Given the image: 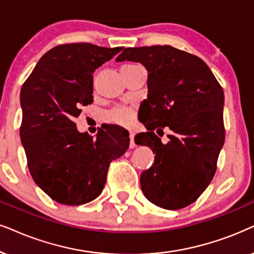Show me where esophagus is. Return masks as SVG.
<instances>
[{
    "label": "esophagus",
    "mask_w": 254,
    "mask_h": 254,
    "mask_svg": "<svg viewBox=\"0 0 254 254\" xmlns=\"http://www.w3.org/2000/svg\"><path fill=\"white\" fill-rule=\"evenodd\" d=\"M129 139H130L129 148H134L135 147V142H134V133H133V131H130V133H129Z\"/></svg>",
    "instance_id": "34e87169"
}]
</instances>
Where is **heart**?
Returning a JSON list of instances; mask_svg holds the SVG:
<instances>
[{"label":"heart","mask_w":254,"mask_h":254,"mask_svg":"<svg viewBox=\"0 0 254 254\" xmlns=\"http://www.w3.org/2000/svg\"><path fill=\"white\" fill-rule=\"evenodd\" d=\"M107 120L119 125H128L133 119V114L127 108H115L106 115Z\"/></svg>","instance_id":"b5f03b06"}]
</instances>
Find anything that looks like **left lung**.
<instances>
[{
  "mask_svg": "<svg viewBox=\"0 0 254 254\" xmlns=\"http://www.w3.org/2000/svg\"><path fill=\"white\" fill-rule=\"evenodd\" d=\"M124 61L140 62L148 71V97L141 104L148 131L135 142L149 146L155 160L141 174V189L157 206L182 209L215 176L225 140L223 88L202 59L170 45L127 48L117 58ZM164 127L173 130L166 145L153 133Z\"/></svg>",
  "mask_w": 254,
  "mask_h": 254,
  "instance_id": "8db88e82",
  "label": "left lung"
}]
</instances>
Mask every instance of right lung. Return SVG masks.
<instances>
[{
    "mask_svg": "<svg viewBox=\"0 0 254 254\" xmlns=\"http://www.w3.org/2000/svg\"><path fill=\"white\" fill-rule=\"evenodd\" d=\"M124 48L68 43L49 50L21 90L19 135L35 183L56 202L80 205L100 195L111 162L129 146L120 126L79 133L75 118L93 103L92 73Z\"/></svg>",
    "mask_w": 254,
    "mask_h": 254,
    "instance_id": "1",
    "label": "right lung"
}]
</instances>
